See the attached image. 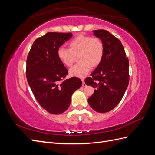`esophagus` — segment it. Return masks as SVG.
Listing matches in <instances>:
<instances>
[{
  "instance_id": "1",
  "label": "esophagus",
  "mask_w": 155,
  "mask_h": 155,
  "mask_svg": "<svg viewBox=\"0 0 155 155\" xmlns=\"http://www.w3.org/2000/svg\"><path fill=\"white\" fill-rule=\"evenodd\" d=\"M86 83H85V81H84L83 79H82V86L83 87H86Z\"/></svg>"
}]
</instances>
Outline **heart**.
I'll return each mask as SVG.
<instances>
[{
  "label": "heart",
  "mask_w": 155,
  "mask_h": 155,
  "mask_svg": "<svg viewBox=\"0 0 155 155\" xmlns=\"http://www.w3.org/2000/svg\"><path fill=\"white\" fill-rule=\"evenodd\" d=\"M105 53L104 42L98 37L78 34L68 43V49L60 47L58 57L64 66L70 67L78 56V63L70 69V76L84 78L91 67L96 68L102 61Z\"/></svg>",
  "instance_id": "1"
}]
</instances>
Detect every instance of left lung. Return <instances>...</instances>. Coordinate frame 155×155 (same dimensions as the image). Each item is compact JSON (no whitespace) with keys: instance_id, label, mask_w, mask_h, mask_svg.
Returning <instances> with one entry per match:
<instances>
[{"instance_id":"8db88e82","label":"left lung","mask_w":155,"mask_h":155,"mask_svg":"<svg viewBox=\"0 0 155 155\" xmlns=\"http://www.w3.org/2000/svg\"><path fill=\"white\" fill-rule=\"evenodd\" d=\"M105 46L102 61L85 80L96 88L88 102L92 109L104 113L114 109L122 99L129 85V59L121 41L105 30H93Z\"/></svg>"}]
</instances>
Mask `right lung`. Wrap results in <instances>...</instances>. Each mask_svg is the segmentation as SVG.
I'll return each mask as SVG.
<instances>
[{
  "instance_id": "1",
  "label": "right lung",
  "mask_w": 155,
  "mask_h": 155,
  "mask_svg": "<svg viewBox=\"0 0 155 155\" xmlns=\"http://www.w3.org/2000/svg\"><path fill=\"white\" fill-rule=\"evenodd\" d=\"M72 37L71 33L48 32L33 43L26 59V78L37 101L46 111H66L72 94L82 85L80 79H65L68 70L58 57V50Z\"/></svg>"
}]
</instances>
